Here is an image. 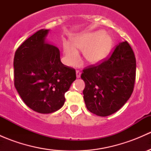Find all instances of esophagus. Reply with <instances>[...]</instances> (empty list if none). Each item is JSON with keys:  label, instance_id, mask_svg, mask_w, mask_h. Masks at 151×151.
I'll use <instances>...</instances> for the list:
<instances>
[{"label": "esophagus", "instance_id": "1", "mask_svg": "<svg viewBox=\"0 0 151 151\" xmlns=\"http://www.w3.org/2000/svg\"><path fill=\"white\" fill-rule=\"evenodd\" d=\"M76 74H77V78H80V76H81V71H79V70H77L76 71Z\"/></svg>", "mask_w": 151, "mask_h": 151}]
</instances>
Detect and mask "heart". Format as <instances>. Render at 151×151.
<instances>
[{"instance_id": "b5f03b06", "label": "heart", "mask_w": 151, "mask_h": 151, "mask_svg": "<svg viewBox=\"0 0 151 151\" xmlns=\"http://www.w3.org/2000/svg\"><path fill=\"white\" fill-rule=\"evenodd\" d=\"M112 45V37L101 30L76 35L73 37V44L63 42L64 61L70 66L77 64L80 59L78 48L83 50V55L88 61L99 63L109 55Z\"/></svg>"}]
</instances>
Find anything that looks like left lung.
<instances>
[{
	"mask_svg": "<svg viewBox=\"0 0 151 151\" xmlns=\"http://www.w3.org/2000/svg\"><path fill=\"white\" fill-rule=\"evenodd\" d=\"M83 98L88 110L98 116L119 110L132 96L136 78V58L126 41L117 45L107 60L83 69Z\"/></svg>",
	"mask_w": 151,
	"mask_h": 151,
	"instance_id": "left-lung-1",
	"label": "left lung"
}]
</instances>
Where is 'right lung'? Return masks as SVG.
I'll use <instances>...</instances> for the list:
<instances>
[{
  "label": "right lung",
  "mask_w": 151,
  "mask_h": 151,
  "mask_svg": "<svg viewBox=\"0 0 151 151\" xmlns=\"http://www.w3.org/2000/svg\"><path fill=\"white\" fill-rule=\"evenodd\" d=\"M48 32H36L18 47L14 58L18 93L28 107L42 114L63 106L65 93L76 80L75 69L63 65L58 48L45 41Z\"/></svg>",
  "instance_id": "right-lung-1"
}]
</instances>
